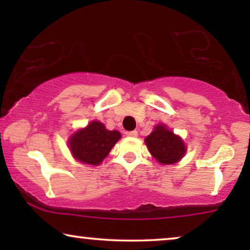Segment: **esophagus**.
Segmentation results:
<instances>
[{"instance_id":"esophagus-1","label":"esophagus","mask_w":250,"mask_h":250,"mask_svg":"<svg viewBox=\"0 0 250 250\" xmlns=\"http://www.w3.org/2000/svg\"><path fill=\"white\" fill-rule=\"evenodd\" d=\"M126 135H127L128 138H136V136H138V132H136V131L126 132Z\"/></svg>"}]
</instances>
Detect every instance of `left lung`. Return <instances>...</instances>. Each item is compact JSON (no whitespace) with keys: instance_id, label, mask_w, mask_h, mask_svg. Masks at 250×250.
<instances>
[{"instance_id":"obj_1","label":"left lung","mask_w":250,"mask_h":250,"mask_svg":"<svg viewBox=\"0 0 250 250\" xmlns=\"http://www.w3.org/2000/svg\"><path fill=\"white\" fill-rule=\"evenodd\" d=\"M145 141L151 156L162 165H172L180 162L187 152L183 140L164 124L157 125Z\"/></svg>"}]
</instances>
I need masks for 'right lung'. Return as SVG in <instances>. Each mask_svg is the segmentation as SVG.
<instances>
[{
	"mask_svg": "<svg viewBox=\"0 0 250 250\" xmlns=\"http://www.w3.org/2000/svg\"><path fill=\"white\" fill-rule=\"evenodd\" d=\"M121 136L116 129L108 131L102 123L93 121L86 127L75 132L68 140V146L78 162L98 166L109 155Z\"/></svg>",
	"mask_w": 250,
	"mask_h": 250,
	"instance_id": "add662e5",
	"label": "right lung"
}]
</instances>
